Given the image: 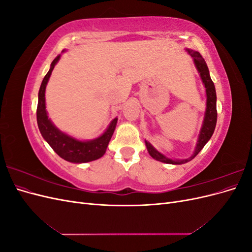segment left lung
<instances>
[{
    "instance_id": "obj_1",
    "label": "left lung",
    "mask_w": 252,
    "mask_h": 252,
    "mask_svg": "<svg viewBox=\"0 0 252 252\" xmlns=\"http://www.w3.org/2000/svg\"><path fill=\"white\" fill-rule=\"evenodd\" d=\"M187 51L189 52V55L193 58L195 66L197 68V70H199V72H200L202 81L205 85L206 94H207V108H206L205 119H204L203 127H202L201 134L199 138V142H197V144H196L195 151L191 158H189L187 159H182V161H172V159L166 158L162 154H159V152L152 147L148 142H146V147H147L149 155L154 158H156L157 161L167 163V164H184V163L191 161V159L203 149L206 143L210 140V138L213 134V131H215V129H216V125H217V119H218L217 94H216L215 84H213V82L210 78L207 64H206L205 60L201 56L200 52L194 51V50H187Z\"/></svg>"
}]
</instances>
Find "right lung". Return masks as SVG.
I'll return each mask as SVG.
<instances>
[{
    "label": "right lung",
    "instance_id": "add662e5",
    "mask_svg": "<svg viewBox=\"0 0 252 252\" xmlns=\"http://www.w3.org/2000/svg\"><path fill=\"white\" fill-rule=\"evenodd\" d=\"M60 59V55L52 61L50 69L45 75V78L41 84L39 91V102L36 107V121L40 131L43 138L47 141L50 147L55 150L57 154L66 161L72 163H86L90 161H94L104 156L106 148L113 134L114 128H116L118 119H114L107 130L103 135L94 141L81 142L74 140L73 138L61 132L52 125L50 120L47 117L46 107H45V89H46L47 82L50 78V74L55 68V65Z\"/></svg>",
    "mask_w": 252,
    "mask_h": 252
}]
</instances>
